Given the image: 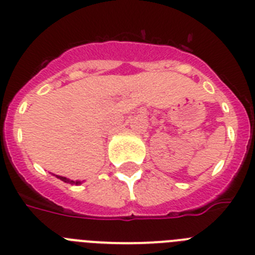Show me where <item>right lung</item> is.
Masks as SVG:
<instances>
[{
    "label": "right lung",
    "mask_w": 255,
    "mask_h": 255,
    "mask_svg": "<svg viewBox=\"0 0 255 255\" xmlns=\"http://www.w3.org/2000/svg\"><path fill=\"white\" fill-rule=\"evenodd\" d=\"M59 180L64 181V182L66 183H70V185H81V181H73V180H69V178H66V177H63V176H56Z\"/></svg>",
    "instance_id": "1"
}]
</instances>
